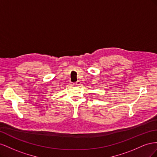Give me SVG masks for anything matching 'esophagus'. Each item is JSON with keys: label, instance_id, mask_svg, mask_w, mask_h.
<instances>
[{"label": "esophagus", "instance_id": "obj_1", "mask_svg": "<svg viewBox=\"0 0 157 157\" xmlns=\"http://www.w3.org/2000/svg\"><path fill=\"white\" fill-rule=\"evenodd\" d=\"M80 84H81V82H80V81H79V80H78V81L74 83V85H75V86H78V85H80Z\"/></svg>", "mask_w": 157, "mask_h": 157}]
</instances>
